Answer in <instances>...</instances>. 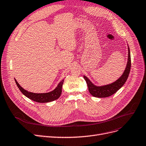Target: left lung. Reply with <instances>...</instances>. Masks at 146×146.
<instances>
[{"instance_id": "1", "label": "left lung", "mask_w": 146, "mask_h": 146, "mask_svg": "<svg viewBox=\"0 0 146 146\" xmlns=\"http://www.w3.org/2000/svg\"><path fill=\"white\" fill-rule=\"evenodd\" d=\"M131 67V53L130 49H129V47L128 46V58L126 68L125 71H124L122 76L118 78L116 81L108 85H105L103 86H96L91 82L87 77L84 76V78L88 85L90 93L93 96L99 98H107V97H109L112 94H114L118 90L120 89L122 87V86L126 82L129 76V73H130Z\"/></svg>"}]
</instances>
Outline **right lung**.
<instances>
[{"mask_svg":"<svg viewBox=\"0 0 146 146\" xmlns=\"http://www.w3.org/2000/svg\"><path fill=\"white\" fill-rule=\"evenodd\" d=\"M64 81V79H62L58 84L56 88L50 91V92L46 93H34L32 92H29V91L23 89L15 79V82L21 92L29 99L34 100L36 102H39V103H47V102H52L58 99L61 94L62 87Z\"/></svg>","mask_w":146,"mask_h":146,"instance_id":"add662e5","label":"right lung"}]
</instances>
